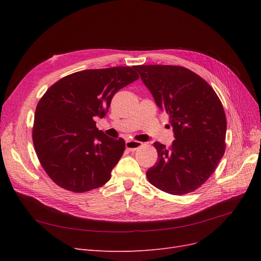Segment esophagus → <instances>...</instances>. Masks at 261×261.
Wrapping results in <instances>:
<instances>
[{
  "mask_svg": "<svg viewBox=\"0 0 261 261\" xmlns=\"http://www.w3.org/2000/svg\"><path fill=\"white\" fill-rule=\"evenodd\" d=\"M125 146L128 150H130V151H135L136 149L143 146V144L139 143V141H136V140H126Z\"/></svg>",
  "mask_w": 261,
  "mask_h": 261,
  "instance_id": "obj_1",
  "label": "esophagus"
}]
</instances>
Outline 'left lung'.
Returning a JSON list of instances; mask_svg holds the SVG:
<instances>
[{
	"label": "left lung",
	"instance_id": "obj_1",
	"mask_svg": "<svg viewBox=\"0 0 261 261\" xmlns=\"http://www.w3.org/2000/svg\"><path fill=\"white\" fill-rule=\"evenodd\" d=\"M155 105L170 116V148L154 143L158 162L147 171L154 187L171 195L194 192L215 172L225 150L226 118L211 86L181 66H135Z\"/></svg>",
	"mask_w": 261,
	"mask_h": 261
}]
</instances>
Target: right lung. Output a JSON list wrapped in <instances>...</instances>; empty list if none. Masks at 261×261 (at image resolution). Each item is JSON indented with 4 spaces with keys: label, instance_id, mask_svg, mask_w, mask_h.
I'll return each mask as SVG.
<instances>
[{
    "label": "right lung",
    "instance_id": "right-lung-1",
    "mask_svg": "<svg viewBox=\"0 0 261 261\" xmlns=\"http://www.w3.org/2000/svg\"><path fill=\"white\" fill-rule=\"evenodd\" d=\"M135 66L86 69L52 85L36 109L33 140L46 174L60 187L84 193L101 187L125 149L96 127L114 94L138 80Z\"/></svg>",
    "mask_w": 261,
    "mask_h": 261
}]
</instances>
